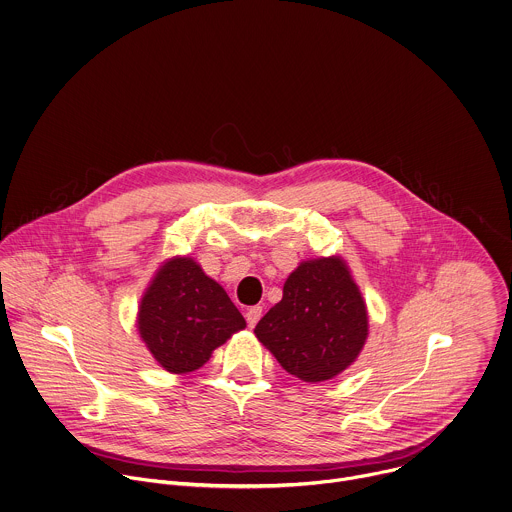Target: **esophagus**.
<instances>
[{"label": "esophagus", "mask_w": 512, "mask_h": 512, "mask_svg": "<svg viewBox=\"0 0 512 512\" xmlns=\"http://www.w3.org/2000/svg\"><path fill=\"white\" fill-rule=\"evenodd\" d=\"M260 318H262V306H252V308H248V312H246V322H248L250 328H254Z\"/></svg>", "instance_id": "esophagus-1"}]
</instances>
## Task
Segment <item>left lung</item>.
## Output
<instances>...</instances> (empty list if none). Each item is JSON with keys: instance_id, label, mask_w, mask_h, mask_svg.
I'll list each match as a JSON object with an SVG mask.
<instances>
[{"instance_id": "obj_1", "label": "left lung", "mask_w": 512, "mask_h": 512, "mask_svg": "<svg viewBox=\"0 0 512 512\" xmlns=\"http://www.w3.org/2000/svg\"><path fill=\"white\" fill-rule=\"evenodd\" d=\"M254 334L286 372L304 382L346 370L368 334L366 306L346 264L334 256L302 262Z\"/></svg>"}]
</instances>
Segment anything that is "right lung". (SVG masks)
Listing matches in <instances>:
<instances>
[{
  "instance_id": "obj_1",
  "label": "right lung",
  "mask_w": 512,
  "mask_h": 512,
  "mask_svg": "<svg viewBox=\"0 0 512 512\" xmlns=\"http://www.w3.org/2000/svg\"><path fill=\"white\" fill-rule=\"evenodd\" d=\"M244 326L224 288L190 258H174L160 268L138 314L142 340L174 374L204 366L212 350Z\"/></svg>"
}]
</instances>
